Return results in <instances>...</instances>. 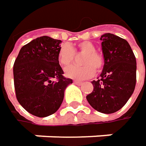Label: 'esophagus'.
Here are the masks:
<instances>
[{
  "instance_id": "obj_1",
  "label": "esophagus",
  "mask_w": 146,
  "mask_h": 146,
  "mask_svg": "<svg viewBox=\"0 0 146 146\" xmlns=\"http://www.w3.org/2000/svg\"><path fill=\"white\" fill-rule=\"evenodd\" d=\"M74 83H75L76 85H78V86L82 84V82H81V81H79V80H74Z\"/></svg>"
}]
</instances>
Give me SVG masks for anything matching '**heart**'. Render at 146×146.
Listing matches in <instances>:
<instances>
[{
    "mask_svg": "<svg viewBox=\"0 0 146 146\" xmlns=\"http://www.w3.org/2000/svg\"><path fill=\"white\" fill-rule=\"evenodd\" d=\"M96 46L90 41H82L76 46L61 45L58 50V60L62 67L69 66L75 60L76 53L85 54L81 62L83 66H72L66 69V76L71 79L85 80L91 77L96 70L100 71L105 65L104 56L96 50Z\"/></svg>",
    "mask_w": 146,
    "mask_h": 146,
    "instance_id": "b5f03b06",
    "label": "heart"
}]
</instances>
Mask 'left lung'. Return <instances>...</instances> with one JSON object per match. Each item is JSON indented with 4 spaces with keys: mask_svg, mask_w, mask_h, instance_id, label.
I'll list each match as a JSON object with an SVG mask.
<instances>
[{
    "mask_svg": "<svg viewBox=\"0 0 146 146\" xmlns=\"http://www.w3.org/2000/svg\"><path fill=\"white\" fill-rule=\"evenodd\" d=\"M105 65L93 91L86 96L97 111L111 114L120 110L130 99L136 83V60L129 43L110 33L101 36Z\"/></svg>",
    "mask_w": 146,
    "mask_h": 146,
    "instance_id": "1",
    "label": "left lung"
}]
</instances>
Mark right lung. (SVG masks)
I'll list each match as a JSON object with an SVG mask.
<instances>
[{
    "label": "right lung",
    "instance_id": "right-lung-1",
    "mask_svg": "<svg viewBox=\"0 0 146 146\" xmlns=\"http://www.w3.org/2000/svg\"><path fill=\"white\" fill-rule=\"evenodd\" d=\"M60 43L49 36L38 37L22 46L14 63L16 99L38 117L54 114L63 101L65 89L72 83L59 65Z\"/></svg>",
    "mask_w": 146,
    "mask_h": 146
}]
</instances>
